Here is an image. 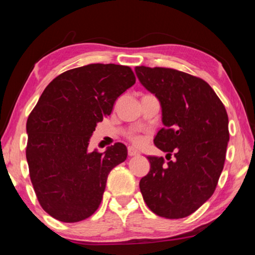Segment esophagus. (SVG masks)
Here are the masks:
<instances>
[{
	"instance_id": "esophagus-1",
	"label": "esophagus",
	"mask_w": 255,
	"mask_h": 255,
	"mask_svg": "<svg viewBox=\"0 0 255 255\" xmlns=\"http://www.w3.org/2000/svg\"><path fill=\"white\" fill-rule=\"evenodd\" d=\"M128 155L129 156H137V155H139V152H138L137 149H135L131 146H129L128 147Z\"/></svg>"
}]
</instances>
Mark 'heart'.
I'll return each instance as SVG.
<instances>
[{"label":"heart","instance_id":"heart-1","mask_svg":"<svg viewBox=\"0 0 255 255\" xmlns=\"http://www.w3.org/2000/svg\"><path fill=\"white\" fill-rule=\"evenodd\" d=\"M127 137H128V139L135 145H140L141 143H143V138H141V136L137 135V133H135V132H129Z\"/></svg>","mask_w":255,"mask_h":255}]
</instances>
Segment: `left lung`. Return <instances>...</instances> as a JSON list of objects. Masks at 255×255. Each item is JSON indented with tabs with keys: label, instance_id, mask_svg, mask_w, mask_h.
I'll use <instances>...</instances> for the list:
<instances>
[{
	"label": "left lung",
	"instance_id": "obj_1",
	"mask_svg": "<svg viewBox=\"0 0 255 255\" xmlns=\"http://www.w3.org/2000/svg\"><path fill=\"white\" fill-rule=\"evenodd\" d=\"M135 71L161 102L164 127L154 144L166 157L174 154L167 163L163 157H147L150 169L140 180V192L157 216L187 217L217 187L230 140L226 109L200 77L165 67L137 66Z\"/></svg>",
	"mask_w": 255,
	"mask_h": 255
}]
</instances>
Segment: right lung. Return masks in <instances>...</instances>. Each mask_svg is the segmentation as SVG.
I'll return each instance as SVG.
<instances>
[{
  "mask_svg": "<svg viewBox=\"0 0 255 255\" xmlns=\"http://www.w3.org/2000/svg\"><path fill=\"white\" fill-rule=\"evenodd\" d=\"M136 82L130 67L89 64L58 75L44 90L27 120L30 180L47 214L64 223L89 218L101 204L110 171L127 158L116 143L89 152L97 124Z\"/></svg>",
  "mask_w": 255,
  "mask_h": 255,
  "instance_id": "1",
  "label": "right lung"
}]
</instances>
